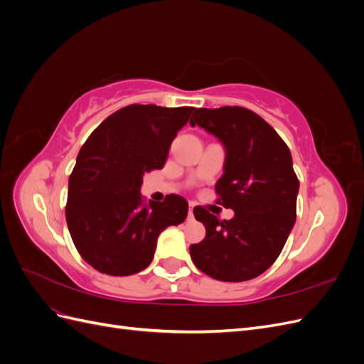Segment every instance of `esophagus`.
Returning <instances> with one entry per match:
<instances>
[{
  "instance_id": "34e87169",
  "label": "esophagus",
  "mask_w": 364,
  "mask_h": 364,
  "mask_svg": "<svg viewBox=\"0 0 364 364\" xmlns=\"http://www.w3.org/2000/svg\"><path fill=\"white\" fill-rule=\"evenodd\" d=\"M194 213H193V205H190V211H188V218H193Z\"/></svg>"
}]
</instances>
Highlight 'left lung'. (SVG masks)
Returning a JSON list of instances; mask_svg holds the SVG:
<instances>
[{"mask_svg":"<svg viewBox=\"0 0 364 364\" xmlns=\"http://www.w3.org/2000/svg\"><path fill=\"white\" fill-rule=\"evenodd\" d=\"M190 124L217 136L226 150L225 173L215 183L218 203L234 218L218 220L194 208L205 238L190 246L196 267L218 281L259 277L277 261L296 220L299 181L291 153L258 114L240 106L196 109Z\"/></svg>","mask_w":364,"mask_h":364,"instance_id":"left-lung-1","label":"left lung"}]
</instances>
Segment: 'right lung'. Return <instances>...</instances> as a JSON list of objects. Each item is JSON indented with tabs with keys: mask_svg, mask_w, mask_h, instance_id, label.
Here are the masks:
<instances>
[{
	"mask_svg": "<svg viewBox=\"0 0 364 364\" xmlns=\"http://www.w3.org/2000/svg\"><path fill=\"white\" fill-rule=\"evenodd\" d=\"M196 107L130 105L86 139L68 182L65 208L75 249L95 270L129 277L153 259L159 234L188 214L182 196L142 202V176L161 170Z\"/></svg>",
	"mask_w": 364,
	"mask_h": 364,
	"instance_id": "add662e5",
	"label": "right lung"
}]
</instances>
